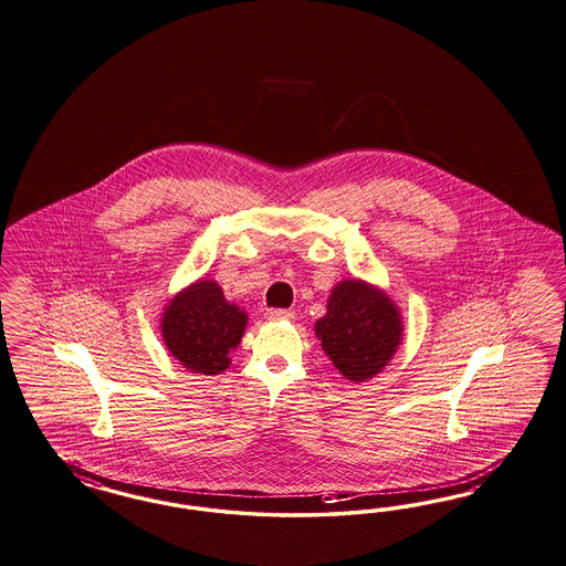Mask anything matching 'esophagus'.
Instances as JSON below:
<instances>
[{
	"instance_id": "obj_1",
	"label": "esophagus",
	"mask_w": 566,
	"mask_h": 566,
	"mask_svg": "<svg viewBox=\"0 0 566 566\" xmlns=\"http://www.w3.org/2000/svg\"><path fill=\"white\" fill-rule=\"evenodd\" d=\"M265 315L268 319H286V322L294 319V311L291 308H270Z\"/></svg>"
}]
</instances>
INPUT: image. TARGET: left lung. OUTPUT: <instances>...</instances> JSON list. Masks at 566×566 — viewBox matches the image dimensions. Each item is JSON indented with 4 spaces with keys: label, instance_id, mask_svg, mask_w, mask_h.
<instances>
[{
    "label": "left lung",
    "instance_id": "obj_1",
    "mask_svg": "<svg viewBox=\"0 0 566 566\" xmlns=\"http://www.w3.org/2000/svg\"><path fill=\"white\" fill-rule=\"evenodd\" d=\"M315 334L339 375L365 382L379 375L398 352L403 319L387 292L352 277L332 289L327 313L315 322Z\"/></svg>",
    "mask_w": 566,
    "mask_h": 566
}]
</instances>
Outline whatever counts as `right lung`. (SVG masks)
Returning a JSON list of instances; mask_svg holds the SVG:
<instances>
[{"label":"right lung","instance_id":"1","mask_svg":"<svg viewBox=\"0 0 566 566\" xmlns=\"http://www.w3.org/2000/svg\"><path fill=\"white\" fill-rule=\"evenodd\" d=\"M244 325L243 308L227 301L218 282L199 277L168 301L160 334L170 356L189 373L220 375L230 367Z\"/></svg>","mask_w":566,"mask_h":566}]
</instances>
